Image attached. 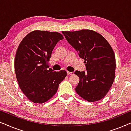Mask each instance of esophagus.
<instances>
[{
  "label": "esophagus",
  "mask_w": 131,
  "mask_h": 131,
  "mask_svg": "<svg viewBox=\"0 0 131 131\" xmlns=\"http://www.w3.org/2000/svg\"><path fill=\"white\" fill-rule=\"evenodd\" d=\"M74 73L72 72H69V71H67V74L68 75H72Z\"/></svg>",
  "instance_id": "esophagus-1"
}]
</instances>
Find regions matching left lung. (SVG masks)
I'll list each match as a JSON object with an SVG mask.
<instances>
[{"instance_id":"left-lung-1","label":"left lung","mask_w":131,"mask_h":131,"mask_svg":"<svg viewBox=\"0 0 131 131\" xmlns=\"http://www.w3.org/2000/svg\"><path fill=\"white\" fill-rule=\"evenodd\" d=\"M62 34L79 56L84 59L86 72L74 73L80 78L76 92L89 102L102 99L115 77L116 59L111 45L101 34L92 30L63 31Z\"/></svg>"}]
</instances>
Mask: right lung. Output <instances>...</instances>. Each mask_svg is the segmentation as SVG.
Segmentation results:
<instances>
[{"label":"right lung","instance_id":"obj_1","mask_svg":"<svg viewBox=\"0 0 131 131\" xmlns=\"http://www.w3.org/2000/svg\"><path fill=\"white\" fill-rule=\"evenodd\" d=\"M63 39L58 32L35 30L19 45L15 57V75L21 91L34 103L51 99L67 77V71H54L48 63L56 45Z\"/></svg>","mask_w":131,"mask_h":131}]
</instances>
